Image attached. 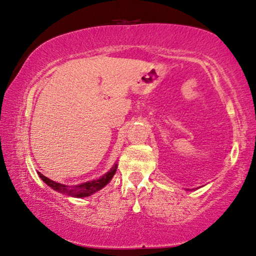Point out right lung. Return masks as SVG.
I'll use <instances>...</instances> for the list:
<instances>
[{"instance_id": "obj_1", "label": "right lung", "mask_w": 256, "mask_h": 256, "mask_svg": "<svg viewBox=\"0 0 256 256\" xmlns=\"http://www.w3.org/2000/svg\"><path fill=\"white\" fill-rule=\"evenodd\" d=\"M116 168H118V164H114V166L110 169L106 174L102 176V178L92 180H88V182L78 184V186H65V184L57 183L52 180L46 178V176L42 175L40 172H38V174L42 178L43 182H44L46 186H50L51 188H54V191H58L60 192V194H66L68 196H74V198H84V196H92L95 194V192L102 190L105 186H108L110 180H112L113 176H114Z\"/></svg>"}]
</instances>
